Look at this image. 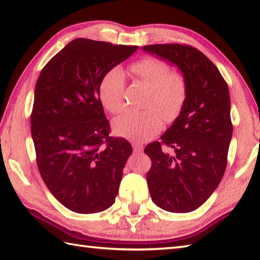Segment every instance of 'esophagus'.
I'll use <instances>...</instances> for the list:
<instances>
[{
  "label": "esophagus",
  "mask_w": 260,
  "mask_h": 260,
  "mask_svg": "<svg viewBox=\"0 0 260 260\" xmlns=\"http://www.w3.org/2000/svg\"><path fill=\"white\" fill-rule=\"evenodd\" d=\"M133 148H134L135 153H141V152H143V150H144V146H143L141 143L133 142Z\"/></svg>",
  "instance_id": "34e87169"
}]
</instances>
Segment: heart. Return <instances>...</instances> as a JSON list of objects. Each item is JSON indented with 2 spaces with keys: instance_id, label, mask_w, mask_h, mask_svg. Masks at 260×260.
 I'll list each match as a JSON object with an SVG mask.
<instances>
[{
  "instance_id": "heart-1",
  "label": "heart",
  "mask_w": 260,
  "mask_h": 260,
  "mask_svg": "<svg viewBox=\"0 0 260 260\" xmlns=\"http://www.w3.org/2000/svg\"><path fill=\"white\" fill-rule=\"evenodd\" d=\"M134 78L150 87L145 110H128L114 121L120 136L134 141H147L162 129L164 118L173 121L179 117L186 101L187 86L184 76L171 71L170 66L157 58L146 57L131 64ZM125 77L119 67L109 69L99 82L98 95L104 107L118 114L125 108Z\"/></svg>"
}]
</instances>
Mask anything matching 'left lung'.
<instances>
[{"label":"left lung","instance_id":"1","mask_svg":"<svg viewBox=\"0 0 260 260\" xmlns=\"http://www.w3.org/2000/svg\"><path fill=\"white\" fill-rule=\"evenodd\" d=\"M145 52L172 63L184 76L186 101L179 117L145 147L152 159L146 179L153 202L169 212L201 207L227 167L233 136L227 82L211 60L190 46L151 45Z\"/></svg>","mask_w":260,"mask_h":260}]
</instances>
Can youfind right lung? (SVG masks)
<instances>
[{
  "instance_id": "add662e5",
  "label": "right lung",
  "mask_w": 260,
  "mask_h": 260,
  "mask_svg": "<svg viewBox=\"0 0 260 260\" xmlns=\"http://www.w3.org/2000/svg\"><path fill=\"white\" fill-rule=\"evenodd\" d=\"M136 50L76 39L38 78L31 114L38 169L53 197L74 212H102L118 193L133 148L125 139L109 136L98 87L109 69Z\"/></svg>"
}]
</instances>
